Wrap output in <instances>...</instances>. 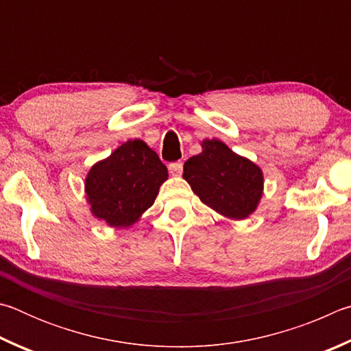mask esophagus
<instances>
[{"label":"esophagus","instance_id":"1","mask_svg":"<svg viewBox=\"0 0 351 351\" xmlns=\"http://www.w3.org/2000/svg\"><path fill=\"white\" fill-rule=\"evenodd\" d=\"M168 169L172 176H180L183 172V163L182 162H172L169 163Z\"/></svg>","mask_w":351,"mask_h":351}]
</instances>
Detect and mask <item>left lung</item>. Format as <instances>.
<instances>
[{"instance_id": "left-lung-1", "label": "left lung", "mask_w": 351, "mask_h": 351, "mask_svg": "<svg viewBox=\"0 0 351 351\" xmlns=\"http://www.w3.org/2000/svg\"><path fill=\"white\" fill-rule=\"evenodd\" d=\"M204 151L188 158L183 179L205 205L231 219H245L262 195L259 166L232 152L220 140H205Z\"/></svg>"}]
</instances>
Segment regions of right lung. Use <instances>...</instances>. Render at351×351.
Returning <instances> with one entry per match:
<instances>
[{"label": "right lung", "instance_id": "obj_1", "mask_svg": "<svg viewBox=\"0 0 351 351\" xmlns=\"http://www.w3.org/2000/svg\"><path fill=\"white\" fill-rule=\"evenodd\" d=\"M168 169L145 141L129 140L98 162L86 179L90 210L110 226H129L149 208Z\"/></svg>", "mask_w": 351, "mask_h": 351}]
</instances>
